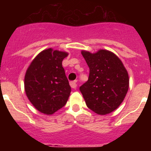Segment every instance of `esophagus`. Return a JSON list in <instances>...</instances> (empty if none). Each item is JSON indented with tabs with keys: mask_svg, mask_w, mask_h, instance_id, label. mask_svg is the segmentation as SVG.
I'll return each mask as SVG.
<instances>
[{
	"mask_svg": "<svg viewBox=\"0 0 151 151\" xmlns=\"http://www.w3.org/2000/svg\"><path fill=\"white\" fill-rule=\"evenodd\" d=\"M70 86H71L72 88L76 89L77 88V84H76V81H73V82H70Z\"/></svg>",
	"mask_w": 151,
	"mask_h": 151,
	"instance_id": "1",
	"label": "esophagus"
}]
</instances>
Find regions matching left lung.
I'll use <instances>...</instances> for the list:
<instances>
[{"instance_id":"left-lung-1","label":"left lung","mask_w":151,"mask_h":151,"mask_svg":"<svg viewBox=\"0 0 151 151\" xmlns=\"http://www.w3.org/2000/svg\"><path fill=\"white\" fill-rule=\"evenodd\" d=\"M90 69L88 80L79 88L88 107L100 115L118 108L129 89V75L122 61L110 51H82Z\"/></svg>"}]
</instances>
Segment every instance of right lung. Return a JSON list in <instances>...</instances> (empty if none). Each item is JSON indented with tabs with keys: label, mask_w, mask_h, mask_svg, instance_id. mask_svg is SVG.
<instances>
[{
	"label": "right lung",
	"mask_w": 151,
	"mask_h": 151,
	"mask_svg": "<svg viewBox=\"0 0 151 151\" xmlns=\"http://www.w3.org/2000/svg\"><path fill=\"white\" fill-rule=\"evenodd\" d=\"M68 54L49 48L41 51L31 63L25 76V91L33 106L50 115L65 106L71 92L62 66Z\"/></svg>",
	"instance_id": "1"
}]
</instances>
